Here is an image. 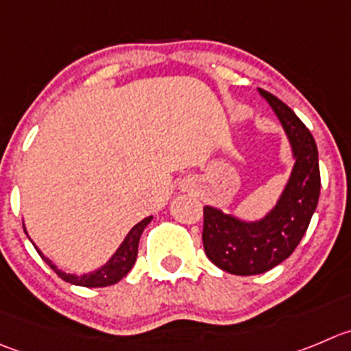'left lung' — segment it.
Listing matches in <instances>:
<instances>
[{
	"mask_svg": "<svg viewBox=\"0 0 351 351\" xmlns=\"http://www.w3.org/2000/svg\"><path fill=\"white\" fill-rule=\"evenodd\" d=\"M281 120L291 145V176L267 215L245 220L206 205L203 208V246L212 263L236 276H255L285 262L306 232L320 193L319 152L305 123L270 93L258 89Z\"/></svg>",
	"mask_w": 351,
	"mask_h": 351,
	"instance_id": "obj_1",
	"label": "left lung"
}]
</instances>
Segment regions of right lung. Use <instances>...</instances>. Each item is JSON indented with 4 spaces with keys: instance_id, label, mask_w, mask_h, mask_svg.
I'll list each match as a JSON object with an SVG mask.
<instances>
[{
    "instance_id": "add662e5",
    "label": "right lung",
    "mask_w": 351,
    "mask_h": 351,
    "mask_svg": "<svg viewBox=\"0 0 351 351\" xmlns=\"http://www.w3.org/2000/svg\"><path fill=\"white\" fill-rule=\"evenodd\" d=\"M152 219H153V215H149V217H146V219H143L141 222L136 223L134 228L128 232L125 239L120 243V246L117 248V252L110 256L108 262H106L105 265H101L99 269L93 270V272H89V274H82V276L63 272V270H60L58 267H56L55 263L48 258V256H45L41 252H39L38 246H36V250H38V253L41 255V258L45 260V262L48 263V265L51 267L56 274H58L63 281L70 282V285H75V286H84V288H105V286H112V285H115V282H119L120 279H122L123 276H125V274L132 269V265H134V262H136V256H138L139 238H141V234H143V231H145L146 226L152 222Z\"/></svg>"
}]
</instances>
